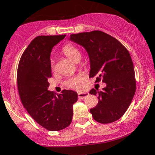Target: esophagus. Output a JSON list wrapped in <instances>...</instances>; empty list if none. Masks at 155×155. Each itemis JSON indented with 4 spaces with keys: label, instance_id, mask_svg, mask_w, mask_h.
Returning a JSON list of instances; mask_svg holds the SVG:
<instances>
[{
    "label": "esophagus",
    "instance_id": "esophagus-1",
    "mask_svg": "<svg viewBox=\"0 0 155 155\" xmlns=\"http://www.w3.org/2000/svg\"><path fill=\"white\" fill-rule=\"evenodd\" d=\"M88 92H79V93H78V97L80 99H84L85 97L88 96Z\"/></svg>",
    "mask_w": 155,
    "mask_h": 155
}]
</instances>
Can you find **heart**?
I'll return each mask as SVG.
<instances>
[{
  "instance_id": "obj_1",
  "label": "heart",
  "mask_w": 155,
  "mask_h": 155,
  "mask_svg": "<svg viewBox=\"0 0 155 155\" xmlns=\"http://www.w3.org/2000/svg\"><path fill=\"white\" fill-rule=\"evenodd\" d=\"M63 53L65 54L69 59H71L72 61L75 62V63H78L79 62V60H81V51L77 47H74L72 45H66L63 49ZM51 69H54V63L53 61H51ZM84 78L81 75H77L75 76H73V77L70 78L66 81L65 84L66 86L70 88L73 89H79L80 87V83L83 81Z\"/></svg>"
}]
</instances>
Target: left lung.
Wrapping results in <instances>:
<instances>
[{"mask_svg": "<svg viewBox=\"0 0 155 155\" xmlns=\"http://www.w3.org/2000/svg\"><path fill=\"white\" fill-rule=\"evenodd\" d=\"M68 40L84 48L90 60V77L97 76L106 83L98 95V104L90 109L93 119L103 124L111 123L123 116L136 92L133 63L127 49L117 39L100 31L71 34Z\"/></svg>", "mask_w": 155, "mask_h": 155, "instance_id": "8db88e82", "label": "left lung"}]
</instances>
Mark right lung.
Wrapping results in <instances>:
<instances>
[{
  "mask_svg": "<svg viewBox=\"0 0 155 155\" xmlns=\"http://www.w3.org/2000/svg\"><path fill=\"white\" fill-rule=\"evenodd\" d=\"M65 35L37 36L23 52L17 69V86L23 106L37 123L50 131L70 125L73 106L78 100L77 92L73 90H64L57 95L48 90L51 49Z\"/></svg>",
  "mask_w": 155,
  "mask_h": 155,
  "instance_id": "1",
  "label": "right lung"
}]
</instances>
